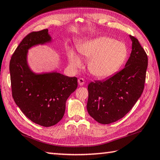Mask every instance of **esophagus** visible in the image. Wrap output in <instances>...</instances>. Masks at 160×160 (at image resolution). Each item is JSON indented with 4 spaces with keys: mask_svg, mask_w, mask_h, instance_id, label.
<instances>
[{
    "mask_svg": "<svg viewBox=\"0 0 160 160\" xmlns=\"http://www.w3.org/2000/svg\"><path fill=\"white\" fill-rule=\"evenodd\" d=\"M78 84H79V85L82 86L84 84H85V80H84L83 78H79V79H78Z\"/></svg>",
    "mask_w": 160,
    "mask_h": 160,
    "instance_id": "obj_1",
    "label": "esophagus"
}]
</instances>
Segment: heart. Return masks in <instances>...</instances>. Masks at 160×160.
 Returning a JSON list of instances; mask_svg holds the SVG:
<instances>
[{"label":"heart","mask_w":160,"mask_h":160,"mask_svg":"<svg viewBox=\"0 0 160 160\" xmlns=\"http://www.w3.org/2000/svg\"><path fill=\"white\" fill-rule=\"evenodd\" d=\"M78 50L84 58L89 59V71L98 78L109 77L117 72L128 54L124 43L107 36L87 40L78 45ZM68 59L69 64L73 69L82 66V61L73 50L69 51Z\"/></svg>","instance_id":"heart-1"}]
</instances>
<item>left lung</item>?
<instances>
[{
  "label": "left lung",
  "mask_w": 160,
  "mask_h": 160,
  "mask_svg": "<svg viewBox=\"0 0 160 160\" xmlns=\"http://www.w3.org/2000/svg\"><path fill=\"white\" fill-rule=\"evenodd\" d=\"M129 37L132 50L125 67L106 80L94 81L88 85L87 109L98 123L108 124L122 118L143 93L148 56L138 39Z\"/></svg>",
  "instance_id": "8db88e82"
}]
</instances>
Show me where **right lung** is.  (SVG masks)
<instances>
[{
  "label": "right lung",
  "instance_id": "obj_1",
  "mask_svg": "<svg viewBox=\"0 0 160 160\" xmlns=\"http://www.w3.org/2000/svg\"><path fill=\"white\" fill-rule=\"evenodd\" d=\"M51 42L48 29L31 32L20 42L10 62L14 102L30 120L46 127L62 120L66 100L78 87L76 77L57 71L36 73L31 70L27 62L28 50Z\"/></svg>",
  "mask_w": 160,
  "mask_h": 160
}]
</instances>
